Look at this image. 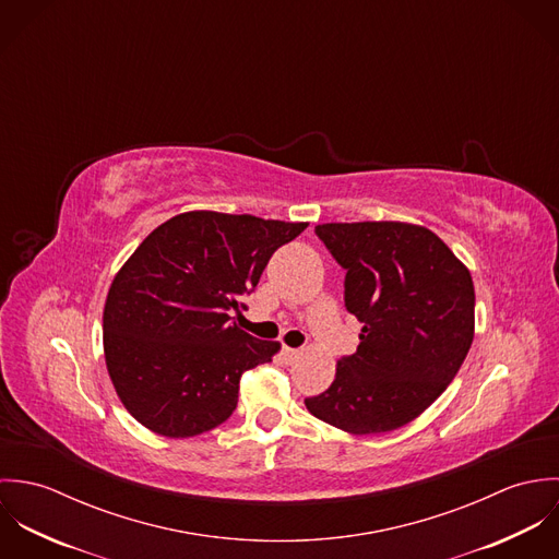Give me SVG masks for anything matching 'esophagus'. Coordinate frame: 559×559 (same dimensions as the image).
Wrapping results in <instances>:
<instances>
[{
  "label": "esophagus",
  "mask_w": 559,
  "mask_h": 559,
  "mask_svg": "<svg viewBox=\"0 0 559 559\" xmlns=\"http://www.w3.org/2000/svg\"><path fill=\"white\" fill-rule=\"evenodd\" d=\"M299 355H301L299 348H288V346L282 348V359H284L286 364H295V361L299 359Z\"/></svg>",
  "instance_id": "esophagus-1"
}]
</instances>
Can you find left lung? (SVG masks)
I'll return each instance as SVG.
<instances>
[{
	"instance_id": "obj_1",
	"label": "left lung",
	"mask_w": 559,
	"mask_h": 559,
	"mask_svg": "<svg viewBox=\"0 0 559 559\" xmlns=\"http://www.w3.org/2000/svg\"><path fill=\"white\" fill-rule=\"evenodd\" d=\"M314 233L346 271L344 306L364 326L357 353L340 357L329 390L306 406L350 435L396 430L445 392L472 348V275L421 226L322 224Z\"/></svg>"
}]
</instances>
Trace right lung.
<instances>
[{"label":"right lung","instance_id":"obj_1","mask_svg":"<svg viewBox=\"0 0 559 559\" xmlns=\"http://www.w3.org/2000/svg\"><path fill=\"white\" fill-rule=\"evenodd\" d=\"M308 224L191 211L153 230L114 277L103 312L111 383L127 411L163 437L224 424L240 374L269 364L280 342L233 322L271 255Z\"/></svg>","mask_w":559,"mask_h":559}]
</instances>
